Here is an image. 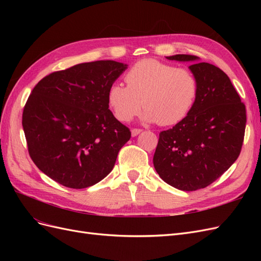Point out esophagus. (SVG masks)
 <instances>
[{
    "label": "esophagus",
    "instance_id": "esophagus-1",
    "mask_svg": "<svg viewBox=\"0 0 261 261\" xmlns=\"http://www.w3.org/2000/svg\"><path fill=\"white\" fill-rule=\"evenodd\" d=\"M141 132H143V129H140V128H133V129H132V136L135 137V136L138 135V134H140Z\"/></svg>",
    "mask_w": 261,
    "mask_h": 261
}]
</instances>
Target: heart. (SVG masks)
<instances>
[{"label":"heart","instance_id":"b5f03b06","mask_svg":"<svg viewBox=\"0 0 261 261\" xmlns=\"http://www.w3.org/2000/svg\"><path fill=\"white\" fill-rule=\"evenodd\" d=\"M126 86L113 84L108 90V103L114 116L128 122L144 107V120L169 126L191 113L199 84L193 70L156 60H143L125 74Z\"/></svg>","mask_w":261,"mask_h":261}]
</instances>
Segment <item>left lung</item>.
Instances as JSON below:
<instances>
[{
  "instance_id": "1",
  "label": "left lung",
  "mask_w": 261,
  "mask_h": 261,
  "mask_svg": "<svg viewBox=\"0 0 261 261\" xmlns=\"http://www.w3.org/2000/svg\"><path fill=\"white\" fill-rule=\"evenodd\" d=\"M167 59L194 62L189 69L198 80L199 91L191 113L159 134L153 165L165 183L193 192L213 183L239 158L246 109L222 69L195 55Z\"/></svg>"
}]
</instances>
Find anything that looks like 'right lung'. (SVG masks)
Wrapping results in <instances>:
<instances>
[{
	"label": "right lung",
	"instance_id": "add662e5",
	"mask_svg": "<svg viewBox=\"0 0 261 261\" xmlns=\"http://www.w3.org/2000/svg\"><path fill=\"white\" fill-rule=\"evenodd\" d=\"M127 65L82 63L51 73L31 91L22 128L31 160L59 184L92 186L113 170L130 130L109 110L108 90Z\"/></svg>",
	"mask_w": 261,
	"mask_h": 261
}]
</instances>
